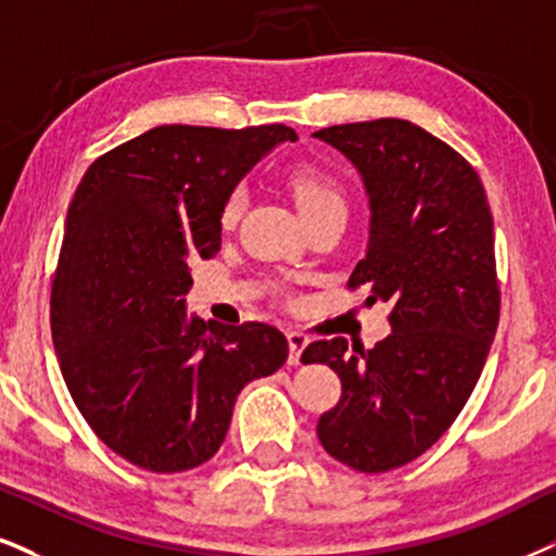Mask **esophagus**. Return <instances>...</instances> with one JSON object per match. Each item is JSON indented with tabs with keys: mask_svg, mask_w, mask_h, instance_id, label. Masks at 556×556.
<instances>
[{
	"mask_svg": "<svg viewBox=\"0 0 556 556\" xmlns=\"http://www.w3.org/2000/svg\"><path fill=\"white\" fill-rule=\"evenodd\" d=\"M306 345H309V338H306L304 332L289 330V363L291 366H299L301 353L306 351Z\"/></svg>",
	"mask_w": 556,
	"mask_h": 556,
	"instance_id": "esophagus-1",
	"label": "esophagus"
}]
</instances>
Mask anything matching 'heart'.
I'll use <instances>...</instances> for the list:
<instances>
[{"instance_id": "obj_1", "label": "heart", "mask_w": 556, "mask_h": 556, "mask_svg": "<svg viewBox=\"0 0 556 556\" xmlns=\"http://www.w3.org/2000/svg\"><path fill=\"white\" fill-rule=\"evenodd\" d=\"M289 190L293 203H296L301 218H312L321 214V211L332 208V205H345L340 185L332 180L330 175L319 173L317 167H299L293 169L289 177ZM239 208H242V195L231 193L229 201L224 203L222 211V224L231 226L237 222Z\"/></svg>"}]
</instances>
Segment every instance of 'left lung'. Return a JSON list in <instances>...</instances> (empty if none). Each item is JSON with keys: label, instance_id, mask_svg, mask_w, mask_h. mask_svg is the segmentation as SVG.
Instances as JSON below:
<instances>
[{"label": "left lung", "instance_id": "obj_1", "mask_svg": "<svg viewBox=\"0 0 556 556\" xmlns=\"http://www.w3.org/2000/svg\"><path fill=\"white\" fill-rule=\"evenodd\" d=\"M314 139L358 169L371 216L348 286H366V304H392V334L371 351L319 340L301 361L327 363L342 381L319 443L379 475L425 454L475 392L500 319L492 214L475 167L415 123H348Z\"/></svg>", "mask_w": 556, "mask_h": 556}]
</instances>
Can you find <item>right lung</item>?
I'll list each match as a JSON object with an SVG mask.
<instances>
[{"label": "right lung", "mask_w": 556, "mask_h": 556, "mask_svg": "<svg viewBox=\"0 0 556 556\" xmlns=\"http://www.w3.org/2000/svg\"><path fill=\"white\" fill-rule=\"evenodd\" d=\"M289 126H156L89 164L68 205L51 332L79 413L147 471L201 467L224 443L250 381L289 358L263 321L188 314L190 263L222 250V211Z\"/></svg>", "instance_id": "add662e5"}]
</instances>
